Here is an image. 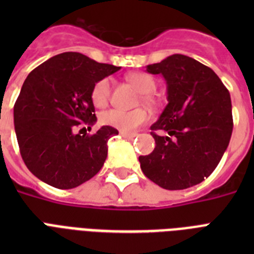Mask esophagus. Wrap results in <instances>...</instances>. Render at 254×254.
Returning a JSON list of instances; mask_svg holds the SVG:
<instances>
[{
    "mask_svg": "<svg viewBox=\"0 0 254 254\" xmlns=\"http://www.w3.org/2000/svg\"><path fill=\"white\" fill-rule=\"evenodd\" d=\"M120 134H121V137L127 139H131L134 138V137H137V133H127V131H120Z\"/></svg>",
    "mask_w": 254,
    "mask_h": 254,
    "instance_id": "1",
    "label": "esophagus"
}]
</instances>
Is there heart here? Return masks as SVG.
Wrapping results in <instances>:
<instances>
[{"label": "heart", "instance_id": "1", "mask_svg": "<svg viewBox=\"0 0 254 254\" xmlns=\"http://www.w3.org/2000/svg\"><path fill=\"white\" fill-rule=\"evenodd\" d=\"M127 80L130 83L137 91L141 93L142 103L153 105L155 99L150 95L155 89V80L150 75L145 72H131L127 75ZM111 95V83L109 79H101L93 85L91 92L92 103L96 108L107 107ZM149 113L146 109L138 108L134 111H120V109H109L100 115V123L103 125L115 127L121 131H133L142 124L149 121Z\"/></svg>", "mask_w": 254, "mask_h": 254}]
</instances>
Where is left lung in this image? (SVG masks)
<instances>
[{"label": "left lung", "mask_w": 254, "mask_h": 254, "mask_svg": "<svg viewBox=\"0 0 254 254\" xmlns=\"http://www.w3.org/2000/svg\"><path fill=\"white\" fill-rule=\"evenodd\" d=\"M146 71L162 75L167 105L151 125L155 147L141 155L142 173L166 190H185L209 177L232 135V104L216 73L192 58L174 54Z\"/></svg>", "instance_id": "obj_1"}]
</instances>
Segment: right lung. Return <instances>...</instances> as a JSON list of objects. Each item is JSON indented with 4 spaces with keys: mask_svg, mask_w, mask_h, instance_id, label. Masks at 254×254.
Here are the masks:
<instances>
[{
    "mask_svg": "<svg viewBox=\"0 0 254 254\" xmlns=\"http://www.w3.org/2000/svg\"><path fill=\"white\" fill-rule=\"evenodd\" d=\"M120 67L97 63L80 53L55 55L26 77L14 105V127L22 159L31 173L57 189H75L103 167L108 139L117 129L75 133L97 121L91 92Z\"/></svg>",
    "mask_w": 254,
    "mask_h": 254,
    "instance_id": "right-lung-1",
    "label": "right lung"
}]
</instances>
